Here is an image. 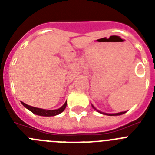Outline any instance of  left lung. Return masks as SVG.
I'll list each match as a JSON object with an SVG mask.
<instances>
[{
	"instance_id": "left-lung-1",
	"label": "left lung",
	"mask_w": 155,
	"mask_h": 155,
	"mask_svg": "<svg viewBox=\"0 0 155 155\" xmlns=\"http://www.w3.org/2000/svg\"><path fill=\"white\" fill-rule=\"evenodd\" d=\"M91 106H92L93 109H94V110H96L98 113L103 115H107V116H120V115H123L124 114V113H126V112H121V113H103V112H101V111L98 110V109H96V108H94V106L93 105H91Z\"/></svg>"
}]
</instances>
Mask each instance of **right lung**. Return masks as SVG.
<instances>
[{
	"label": "right lung",
	"mask_w": 155,
	"mask_h": 155,
	"mask_svg": "<svg viewBox=\"0 0 155 155\" xmlns=\"http://www.w3.org/2000/svg\"><path fill=\"white\" fill-rule=\"evenodd\" d=\"M21 104L24 105L25 107L27 109H28L29 111H31V113H34L35 115H38V116H57V115L60 114L62 112H64V110L65 109L66 106H67V101L65 102V103L61 106V108H59L57 109H53V110H50V109H39V108L33 107V106H31V105H28L27 104L24 103L23 102H21Z\"/></svg>",
	"instance_id": "obj_1"
}]
</instances>
